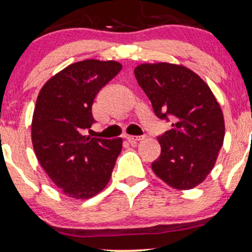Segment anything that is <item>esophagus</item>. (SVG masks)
<instances>
[{
  "instance_id": "esophagus-1",
  "label": "esophagus",
  "mask_w": 252,
  "mask_h": 252,
  "mask_svg": "<svg viewBox=\"0 0 252 252\" xmlns=\"http://www.w3.org/2000/svg\"><path fill=\"white\" fill-rule=\"evenodd\" d=\"M127 141L129 142H136V141H140L144 139V136H134V135H126Z\"/></svg>"
}]
</instances>
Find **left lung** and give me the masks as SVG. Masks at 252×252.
<instances>
[{
    "mask_svg": "<svg viewBox=\"0 0 252 252\" xmlns=\"http://www.w3.org/2000/svg\"><path fill=\"white\" fill-rule=\"evenodd\" d=\"M134 74L157 117L173 119V128L158 138L161 155L152 169L172 188H195L212 172L224 140L219 101L208 84L181 64L144 63Z\"/></svg>",
    "mask_w": 252,
    "mask_h": 252,
    "instance_id": "obj_1",
    "label": "left lung"
}]
</instances>
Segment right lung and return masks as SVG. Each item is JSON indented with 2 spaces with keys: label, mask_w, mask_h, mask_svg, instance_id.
Masks as SVG:
<instances>
[{
  "label": "right lung",
  "mask_w": 252,
  "mask_h": 252,
  "mask_svg": "<svg viewBox=\"0 0 252 252\" xmlns=\"http://www.w3.org/2000/svg\"><path fill=\"white\" fill-rule=\"evenodd\" d=\"M116 61L77 62L40 89L31 123V141L40 166L66 196L86 200L110 182L123 139L90 138L97 93L120 72Z\"/></svg>",
  "instance_id": "1"
}]
</instances>
